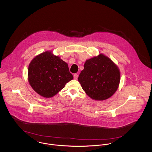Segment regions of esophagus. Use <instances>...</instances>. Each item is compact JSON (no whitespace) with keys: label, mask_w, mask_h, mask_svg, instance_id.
I'll return each instance as SVG.
<instances>
[{"label":"esophagus","mask_w":152,"mask_h":152,"mask_svg":"<svg viewBox=\"0 0 152 152\" xmlns=\"http://www.w3.org/2000/svg\"><path fill=\"white\" fill-rule=\"evenodd\" d=\"M78 76H79L78 74H77V73H75V74H74V76H73V77H74V79H77L78 78Z\"/></svg>","instance_id":"obj_1"}]
</instances>
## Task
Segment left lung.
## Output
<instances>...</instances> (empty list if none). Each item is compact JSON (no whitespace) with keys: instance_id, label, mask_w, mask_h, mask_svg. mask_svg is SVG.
<instances>
[{"instance_id":"left-lung-1","label":"left lung","mask_w":152,"mask_h":152,"mask_svg":"<svg viewBox=\"0 0 152 152\" xmlns=\"http://www.w3.org/2000/svg\"><path fill=\"white\" fill-rule=\"evenodd\" d=\"M78 77L83 89L91 99L104 100L116 92L120 81L117 66L103 54L87 60Z\"/></svg>"}]
</instances>
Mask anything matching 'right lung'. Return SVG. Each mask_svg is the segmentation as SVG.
<instances>
[{
	"label": "right lung",
	"mask_w": 152,
	"mask_h": 152,
	"mask_svg": "<svg viewBox=\"0 0 152 152\" xmlns=\"http://www.w3.org/2000/svg\"><path fill=\"white\" fill-rule=\"evenodd\" d=\"M28 78L33 89L44 97L54 96L73 79L67 63L51 52L36 56L28 66Z\"/></svg>",
	"instance_id": "1"
}]
</instances>
